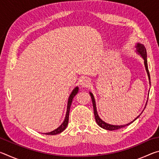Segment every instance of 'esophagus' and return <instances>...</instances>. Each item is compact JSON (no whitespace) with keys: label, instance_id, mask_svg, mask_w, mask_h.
<instances>
[{"label":"esophagus","instance_id":"34e87169","mask_svg":"<svg viewBox=\"0 0 159 159\" xmlns=\"http://www.w3.org/2000/svg\"><path fill=\"white\" fill-rule=\"evenodd\" d=\"M90 83L91 80L89 78H84V79L81 80L80 85H81L82 88H88L90 85Z\"/></svg>","mask_w":159,"mask_h":159}]
</instances>
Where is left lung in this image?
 I'll return each instance as SVG.
<instances>
[{
    "label": "left lung",
    "instance_id": "8db88e82",
    "mask_svg": "<svg viewBox=\"0 0 159 159\" xmlns=\"http://www.w3.org/2000/svg\"><path fill=\"white\" fill-rule=\"evenodd\" d=\"M136 48H137V52H138L139 55H141V57L143 58L144 60V66H145V69H146V71H147V73L148 75V78H149V84L151 85V82H150V75H149V69H148V64H147V50H146V48L142 44H139L138 43V45H136ZM90 95L91 97V99H92V102H93V109H94V114H95V120L97 123H98V125L99 126H100L101 128L105 129V130H118V129H120V128H122L123 127H125L126 125H130V123H133V121H134L137 118L139 117V116L138 117H137L135 119H134L133 121L128 123V124L126 125H111V124H109V123H107L104 121H103L99 116H98V111H97V108H96V104H95V98H94V96L93 95L92 93L90 92ZM147 105V104H146Z\"/></svg>",
    "mask_w": 159,
    "mask_h": 159
}]
</instances>
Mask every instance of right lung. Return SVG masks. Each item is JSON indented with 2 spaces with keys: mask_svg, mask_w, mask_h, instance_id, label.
<instances>
[{
  "mask_svg": "<svg viewBox=\"0 0 159 159\" xmlns=\"http://www.w3.org/2000/svg\"><path fill=\"white\" fill-rule=\"evenodd\" d=\"M78 92H79V87H76L73 90H72L71 95H69V99H68V102H67V108H66V113L65 118H64V121L62 123H61V125H60V127H58L57 129H55V130L50 132V133H44V134H50V135H54V134H57L60 133H61V132L65 130L67 125H68V123H69V115L70 107H71V102H72V100H73V99L75 97V95H76L78 93Z\"/></svg>",
  "mask_w": 159,
  "mask_h": 159,
  "instance_id": "1",
  "label": "right lung"
}]
</instances>
